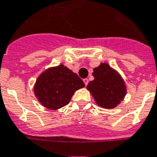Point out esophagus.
Masks as SVG:
<instances>
[{"mask_svg": "<svg viewBox=\"0 0 157 157\" xmlns=\"http://www.w3.org/2000/svg\"><path fill=\"white\" fill-rule=\"evenodd\" d=\"M83 83H84L85 86L88 85V78H84V79H83Z\"/></svg>", "mask_w": 157, "mask_h": 157, "instance_id": "esophagus-1", "label": "esophagus"}]
</instances>
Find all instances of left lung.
<instances>
[{
  "instance_id": "8db88e82",
  "label": "left lung",
  "mask_w": 157,
  "mask_h": 157,
  "mask_svg": "<svg viewBox=\"0 0 157 157\" xmlns=\"http://www.w3.org/2000/svg\"><path fill=\"white\" fill-rule=\"evenodd\" d=\"M94 80L87 86L97 104L103 108H113L124 98L126 87L121 76L108 63L94 69Z\"/></svg>"
}]
</instances>
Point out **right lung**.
<instances>
[{"mask_svg":"<svg viewBox=\"0 0 157 157\" xmlns=\"http://www.w3.org/2000/svg\"><path fill=\"white\" fill-rule=\"evenodd\" d=\"M83 87L84 83L77 74L60 64L39 76L35 94L44 107L55 110L67 105L74 92Z\"/></svg>","mask_w":157,"mask_h":157,"instance_id":"1","label":"right lung"}]
</instances>
